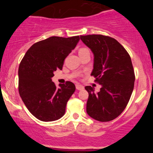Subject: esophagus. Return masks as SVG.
<instances>
[{
	"mask_svg": "<svg viewBox=\"0 0 153 153\" xmlns=\"http://www.w3.org/2000/svg\"><path fill=\"white\" fill-rule=\"evenodd\" d=\"M75 86H76L77 90H78V91H82V90H83V89H84V87L81 85H78V84H77Z\"/></svg>",
	"mask_w": 153,
	"mask_h": 153,
	"instance_id": "obj_1",
	"label": "esophagus"
}]
</instances>
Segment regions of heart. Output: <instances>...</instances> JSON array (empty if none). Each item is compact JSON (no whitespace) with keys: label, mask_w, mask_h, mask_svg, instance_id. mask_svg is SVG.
<instances>
[{"label":"heart","mask_w":153,"mask_h":153,"mask_svg":"<svg viewBox=\"0 0 153 153\" xmlns=\"http://www.w3.org/2000/svg\"><path fill=\"white\" fill-rule=\"evenodd\" d=\"M85 52H89V50L87 48H85V47H82V48H80L79 50V54L85 53Z\"/></svg>","instance_id":"b5f03b06"}]
</instances>
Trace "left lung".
<instances>
[{"instance_id": "obj_1", "label": "left lung", "mask_w": 153, "mask_h": 153, "mask_svg": "<svg viewBox=\"0 0 153 153\" xmlns=\"http://www.w3.org/2000/svg\"><path fill=\"white\" fill-rule=\"evenodd\" d=\"M94 55L91 75L101 85L100 91L85 86L88 92V114L106 122L118 117L127 106L134 89L135 75L129 54L115 39L101 34L80 36Z\"/></svg>"}]
</instances>
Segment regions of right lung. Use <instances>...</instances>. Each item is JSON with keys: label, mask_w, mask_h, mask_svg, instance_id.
Instances as JSON below:
<instances>
[{"label": "right lung", "mask_w": 153, "mask_h": 153, "mask_svg": "<svg viewBox=\"0 0 153 153\" xmlns=\"http://www.w3.org/2000/svg\"><path fill=\"white\" fill-rule=\"evenodd\" d=\"M79 36H51L34 44L23 57L19 68V92L33 116L42 122L60 119L67 102L75 91L73 82L67 81L57 88L52 78L62 70L65 59L78 44Z\"/></svg>", "instance_id": "obj_1"}]
</instances>
